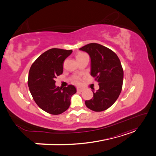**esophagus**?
<instances>
[{"instance_id":"obj_1","label":"esophagus","mask_w":156,"mask_h":156,"mask_svg":"<svg viewBox=\"0 0 156 156\" xmlns=\"http://www.w3.org/2000/svg\"><path fill=\"white\" fill-rule=\"evenodd\" d=\"M77 90L79 92H82L83 90V88L81 87H77Z\"/></svg>"}]
</instances>
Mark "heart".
<instances>
[{"label":"heart","instance_id":"b5f03b06","mask_svg":"<svg viewBox=\"0 0 156 156\" xmlns=\"http://www.w3.org/2000/svg\"><path fill=\"white\" fill-rule=\"evenodd\" d=\"M83 54H85V53H78L77 55V56H81V55H83ZM74 83H79V80H78L77 78H75V79L74 80Z\"/></svg>","mask_w":156,"mask_h":156}]
</instances>
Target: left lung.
Wrapping results in <instances>:
<instances>
[{
  "label": "left lung",
  "instance_id": "8db88e82",
  "mask_svg": "<svg viewBox=\"0 0 156 156\" xmlns=\"http://www.w3.org/2000/svg\"><path fill=\"white\" fill-rule=\"evenodd\" d=\"M79 50L89 55L90 75L100 87L96 92L92 90L93 98L86 100L85 105L94 111H105L114 104L122 90L124 71L120 60L112 51L98 44H87Z\"/></svg>",
  "mask_w": 156,
  "mask_h": 156
}]
</instances>
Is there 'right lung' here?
<instances>
[{
	"instance_id": "add662e5",
	"label": "right lung",
	"mask_w": 156,
	"mask_h": 156,
	"mask_svg": "<svg viewBox=\"0 0 156 156\" xmlns=\"http://www.w3.org/2000/svg\"><path fill=\"white\" fill-rule=\"evenodd\" d=\"M72 50L51 49L41 54L31 66L28 85L36 104L51 115L66 111L76 88L72 84L63 88L55 85V79L63 72L64 60Z\"/></svg>"
}]
</instances>
